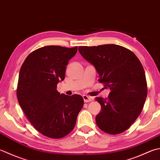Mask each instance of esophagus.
<instances>
[{"label": "esophagus", "mask_w": 160, "mask_h": 160, "mask_svg": "<svg viewBox=\"0 0 160 160\" xmlns=\"http://www.w3.org/2000/svg\"><path fill=\"white\" fill-rule=\"evenodd\" d=\"M82 97H83L84 102H89L92 101V100H93L92 97H89V96H87V95H83Z\"/></svg>", "instance_id": "obj_1"}]
</instances>
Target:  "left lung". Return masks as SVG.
I'll list each match as a JSON object with an SVG mask.
<instances>
[{"mask_svg":"<svg viewBox=\"0 0 160 160\" xmlns=\"http://www.w3.org/2000/svg\"><path fill=\"white\" fill-rule=\"evenodd\" d=\"M78 51L94 66L99 82L110 89L108 98H96L101 105L97 126L110 134L124 132L140 115L148 93L142 63L132 51L118 45L79 46Z\"/></svg>","mask_w":160,"mask_h":160,"instance_id":"left-lung-1","label":"left lung"}]
</instances>
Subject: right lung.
Wrapping results in <instances>:
<instances>
[{
  "label": "right lung",
  "instance_id": "add662e5",
  "mask_svg": "<svg viewBox=\"0 0 160 160\" xmlns=\"http://www.w3.org/2000/svg\"><path fill=\"white\" fill-rule=\"evenodd\" d=\"M77 51V46H43L31 52L21 67L18 103L34 128L50 138L70 133L83 107L80 95L60 94L57 90L58 83L64 79L68 60Z\"/></svg>",
  "mask_w": 160,
  "mask_h": 160
}]
</instances>
